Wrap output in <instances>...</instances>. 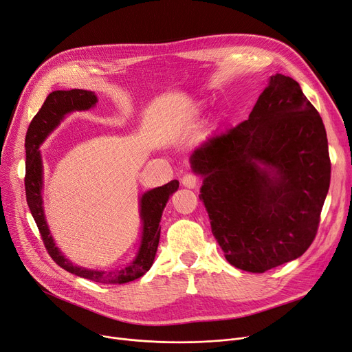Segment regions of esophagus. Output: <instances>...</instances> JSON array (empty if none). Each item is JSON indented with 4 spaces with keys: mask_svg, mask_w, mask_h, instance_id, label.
I'll return each mask as SVG.
<instances>
[{
    "mask_svg": "<svg viewBox=\"0 0 352 352\" xmlns=\"http://www.w3.org/2000/svg\"><path fill=\"white\" fill-rule=\"evenodd\" d=\"M182 185L185 188H189V189H196L199 185V180L193 173H186L182 177Z\"/></svg>",
    "mask_w": 352,
    "mask_h": 352,
    "instance_id": "obj_1",
    "label": "esophagus"
}]
</instances>
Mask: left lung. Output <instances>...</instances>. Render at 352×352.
<instances>
[{"mask_svg":"<svg viewBox=\"0 0 352 352\" xmlns=\"http://www.w3.org/2000/svg\"><path fill=\"white\" fill-rule=\"evenodd\" d=\"M190 164L230 265L262 274L311 246L331 160L321 116L294 78L271 76L249 119L195 148Z\"/></svg>","mask_w":352,"mask_h":352,"instance_id":"1","label":"left lung"}]
</instances>
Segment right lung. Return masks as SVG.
Masks as SVG:
<instances>
[{
	"label": "right lung",
	"mask_w": 352,
	"mask_h": 352,
	"mask_svg": "<svg viewBox=\"0 0 352 352\" xmlns=\"http://www.w3.org/2000/svg\"><path fill=\"white\" fill-rule=\"evenodd\" d=\"M97 103V96L89 90H56L50 93L44 104L31 120L27 136H25V197L31 210L32 217L38 226L41 239L48 250L50 256L61 266L67 272L74 274L80 278H86L98 283H127L143 276L150 266L153 265L156 250L160 239V217L163 209L169 200L170 195L177 190L179 182L172 180L160 188H155L142 195L140 197V219H142V239L136 258L129 265L116 271H97L86 270L77 265H73L67 259L61 250L56 246L54 239L50 233L44 208H43V159L38 147L48 138L63 120L67 114L72 111L89 110Z\"/></svg>",
	"instance_id": "1"
}]
</instances>
